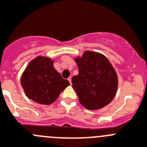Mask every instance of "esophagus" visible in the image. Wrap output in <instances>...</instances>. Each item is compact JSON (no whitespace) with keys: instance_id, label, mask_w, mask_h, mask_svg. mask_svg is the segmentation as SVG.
Listing matches in <instances>:
<instances>
[{"instance_id":"obj_1","label":"esophagus","mask_w":147,"mask_h":147,"mask_svg":"<svg viewBox=\"0 0 147 147\" xmlns=\"http://www.w3.org/2000/svg\"><path fill=\"white\" fill-rule=\"evenodd\" d=\"M68 80H69V83H70V84H72V78H71V77H69V78Z\"/></svg>"}]
</instances>
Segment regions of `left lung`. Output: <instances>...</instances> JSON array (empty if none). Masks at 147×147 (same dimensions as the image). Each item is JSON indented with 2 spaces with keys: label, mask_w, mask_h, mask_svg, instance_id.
I'll use <instances>...</instances> for the list:
<instances>
[{
  "label": "left lung",
  "mask_w": 147,
  "mask_h": 147,
  "mask_svg": "<svg viewBox=\"0 0 147 147\" xmlns=\"http://www.w3.org/2000/svg\"><path fill=\"white\" fill-rule=\"evenodd\" d=\"M75 61L79 73L72 78V88L80 104L88 110L108 105L116 95L118 78L108 59L99 53L86 51Z\"/></svg>",
  "instance_id": "8db88e82"
}]
</instances>
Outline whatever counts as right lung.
Returning <instances> with one entry per match:
<instances>
[{"label": "right lung", "mask_w": 147, "mask_h": 147, "mask_svg": "<svg viewBox=\"0 0 147 147\" xmlns=\"http://www.w3.org/2000/svg\"><path fill=\"white\" fill-rule=\"evenodd\" d=\"M20 81L26 96L42 105H51L69 85L53 67V61L43 56L29 63Z\"/></svg>", "instance_id": "right-lung-1"}]
</instances>
